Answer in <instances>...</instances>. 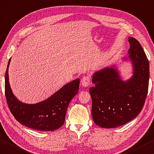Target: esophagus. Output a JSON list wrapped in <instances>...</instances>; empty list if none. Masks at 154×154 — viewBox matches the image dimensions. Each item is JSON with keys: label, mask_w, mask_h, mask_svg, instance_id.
Segmentation results:
<instances>
[{"label": "esophagus", "mask_w": 154, "mask_h": 154, "mask_svg": "<svg viewBox=\"0 0 154 154\" xmlns=\"http://www.w3.org/2000/svg\"><path fill=\"white\" fill-rule=\"evenodd\" d=\"M81 85L83 87H87L89 85H91V78L89 76H84L82 78L81 81Z\"/></svg>", "instance_id": "obj_1"}]
</instances>
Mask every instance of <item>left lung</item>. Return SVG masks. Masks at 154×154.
I'll return each instance as SVG.
<instances>
[{
    "label": "left lung",
    "mask_w": 154,
    "mask_h": 154,
    "mask_svg": "<svg viewBox=\"0 0 154 154\" xmlns=\"http://www.w3.org/2000/svg\"><path fill=\"white\" fill-rule=\"evenodd\" d=\"M128 57L133 64V75L126 81L115 66L95 72L89 92L92 98L94 122L103 128H116L133 120L140 113L147 96L149 85V62L137 39L128 37Z\"/></svg>",
    "instance_id": "8db88e82"
}]
</instances>
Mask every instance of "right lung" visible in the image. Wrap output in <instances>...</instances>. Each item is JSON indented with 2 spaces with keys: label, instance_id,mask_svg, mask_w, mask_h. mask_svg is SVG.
Returning a JSON list of instances; mask_svg holds the SVG:
<instances>
[{
  "label": "right lung",
  "instance_id": "obj_1",
  "mask_svg": "<svg viewBox=\"0 0 154 154\" xmlns=\"http://www.w3.org/2000/svg\"><path fill=\"white\" fill-rule=\"evenodd\" d=\"M8 61L5 73V96L10 112L23 125L41 131H52L63 125L67 107L78 93L79 79L64 85L45 100L34 104L19 101L10 88L8 78Z\"/></svg>",
  "mask_w": 154,
  "mask_h": 154
}]
</instances>
